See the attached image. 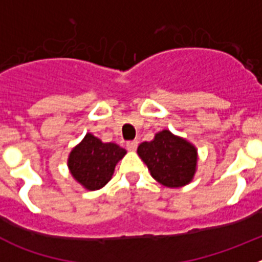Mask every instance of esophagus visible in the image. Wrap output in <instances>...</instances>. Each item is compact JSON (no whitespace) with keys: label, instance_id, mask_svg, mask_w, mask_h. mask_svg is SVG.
<instances>
[{"label":"esophagus","instance_id":"34e87169","mask_svg":"<svg viewBox=\"0 0 262 262\" xmlns=\"http://www.w3.org/2000/svg\"><path fill=\"white\" fill-rule=\"evenodd\" d=\"M138 140H131V142H127V144H126V147L128 148L129 151H135L136 148H138Z\"/></svg>","mask_w":262,"mask_h":262}]
</instances>
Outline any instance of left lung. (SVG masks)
Here are the masks:
<instances>
[{"mask_svg": "<svg viewBox=\"0 0 262 262\" xmlns=\"http://www.w3.org/2000/svg\"><path fill=\"white\" fill-rule=\"evenodd\" d=\"M138 155L148 166L152 177L164 186H185L195 173L196 149L194 145L168 129L156 134L152 142L142 143L138 147Z\"/></svg>", "mask_w": 262, "mask_h": 262, "instance_id": "obj_1", "label": "left lung"}]
</instances>
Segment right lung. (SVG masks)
<instances>
[{
	"label": "right lung",
	"instance_id": "1",
	"mask_svg": "<svg viewBox=\"0 0 262 262\" xmlns=\"http://www.w3.org/2000/svg\"><path fill=\"white\" fill-rule=\"evenodd\" d=\"M126 149L114 143H102L92 134L71 152L68 166L72 176L89 190H98L111 180L117 163Z\"/></svg>",
	"mask_w": 262,
	"mask_h": 262
}]
</instances>
